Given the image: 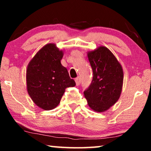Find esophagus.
Returning <instances> with one entry per match:
<instances>
[{
    "label": "esophagus",
    "instance_id": "obj_1",
    "mask_svg": "<svg viewBox=\"0 0 151 151\" xmlns=\"http://www.w3.org/2000/svg\"><path fill=\"white\" fill-rule=\"evenodd\" d=\"M75 81H76V85L78 86V85H79V84H80V77L76 78V80H75Z\"/></svg>",
    "mask_w": 151,
    "mask_h": 151
}]
</instances>
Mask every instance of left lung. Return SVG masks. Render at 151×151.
Returning a JSON list of instances; mask_svg holds the SVG:
<instances>
[{"instance_id":"8db88e82","label":"left lung","mask_w":151,"mask_h":151,"mask_svg":"<svg viewBox=\"0 0 151 151\" xmlns=\"http://www.w3.org/2000/svg\"><path fill=\"white\" fill-rule=\"evenodd\" d=\"M87 56L93 76L89 87L84 91V97L92 110L104 112L120 97L124 80L122 67L106 47L88 51Z\"/></svg>"}]
</instances>
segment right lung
<instances>
[{"mask_svg":"<svg viewBox=\"0 0 151 151\" xmlns=\"http://www.w3.org/2000/svg\"><path fill=\"white\" fill-rule=\"evenodd\" d=\"M63 51L54 43L42 47L27 65V89L36 105L51 110L60 104L66 88L76 86L67 69L61 64Z\"/></svg>","mask_w":151,"mask_h":151,"instance_id":"add662e5","label":"right lung"}]
</instances>
